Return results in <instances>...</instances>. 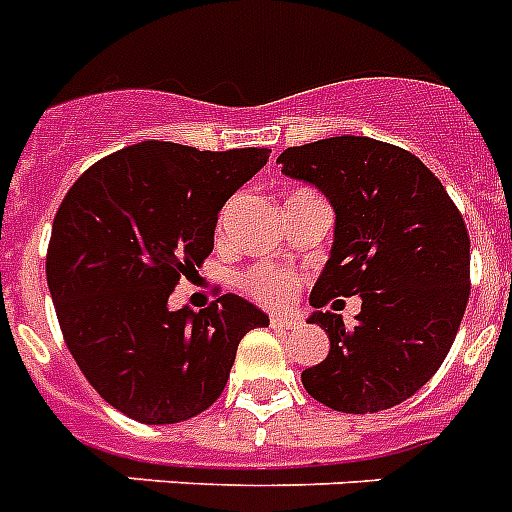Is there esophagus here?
<instances>
[{
    "label": "esophagus",
    "instance_id": "34e87169",
    "mask_svg": "<svg viewBox=\"0 0 512 512\" xmlns=\"http://www.w3.org/2000/svg\"><path fill=\"white\" fill-rule=\"evenodd\" d=\"M269 323H272V329H279V331L298 329V318H290V316H272L269 318Z\"/></svg>",
    "mask_w": 512,
    "mask_h": 512
}]
</instances>
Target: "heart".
Segmentation results:
<instances>
[{
	"label": "heart",
	"mask_w": 512,
	"mask_h": 512,
	"mask_svg": "<svg viewBox=\"0 0 512 512\" xmlns=\"http://www.w3.org/2000/svg\"><path fill=\"white\" fill-rule=\"evenodd\" d=\"M298 285V277L287 269H279V266L259 264L248 269L243 277H240V287L256 298L264 305H282L290 300V295L295 292Z\"/></svg>",
	"instance_id": "1"
}]
</instances>
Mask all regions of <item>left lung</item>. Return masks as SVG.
Masks as SVG:
<instances>
[{
  "label": "left lung",
  "mask_w": 512,
  "mask_h": 512,
  "mask_svg": "<svg viewBox=\"0 0 512 512\" xmlns=\"http://www.w3.org/2000/svg\"><path fill=\"white\" fill-rule=\"evenodd\" d=\"M277 163L336 212L313 308L362 298L355 326L334 310L310 316L331 349L303 370L305 391L336 412L391 409L438 373L458 334L471 290L464 217L438 176L396 144L347 134L287 147Z\"/></svg>",
  "instance_id": "1"
}]
</instances>
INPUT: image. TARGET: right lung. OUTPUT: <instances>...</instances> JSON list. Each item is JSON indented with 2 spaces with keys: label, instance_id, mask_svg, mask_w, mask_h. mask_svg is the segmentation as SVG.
I'll return each mask as SVG.
<instances>
[{
  "label": "right lung",
  "instance_id": "add662e5",
  "mask_svg": "<svg viewBox=\"0 0 512 512\" xmlns=\"http://www.w3.org/2000/svg\"><path fill=\"white\" fill-rule=\"evenodd\" d=\"M269 152L150 139L98 160L64 196L48 290L74 362L126 417L173 425L202 414L220 399L240 339L269 326L230 292L199 313L168 308L181 277L212 253L220 209Z\"/></svg>",
  "mask_w": 512,
  "mask_h": 512
}]
</instances>
